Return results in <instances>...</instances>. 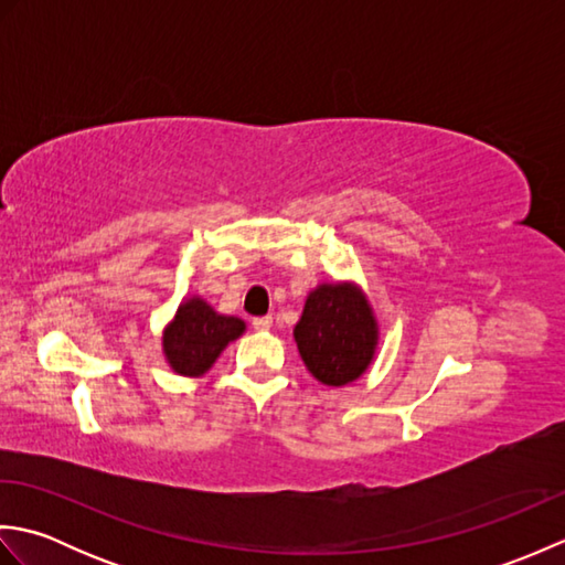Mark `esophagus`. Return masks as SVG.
<instances>
[{"label": "esophagus", "mask_w": 565, "mask_h": 565, "mask_svg": "<svg viewBox=\"0 0 565 565\" xmlns=\"http://www.w3.org/2000/svg\"><path fill=\"white\" fill-rule=\"evenodd\" d=\"M271 316H264V318H255V320H252V328H255V330H269L271 328Z\"/></svg>", "instance_id": "1"}]
</instances>
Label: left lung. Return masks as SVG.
Returning a JSON list of instances; mask_svg holds the SVG:
<instances>
[{"label": "left lung", "mask_w": 565, "mask_h": 565, "mask_svg": "<svg viewBox=\"0 0 565 565\" xmlns=\"http://www.w3.org/2000/svg\"><path fill=\"white\" fill-rule=\"evenodd\" d=\"M379 320L354 281L318 284L306 296L294 340L310 376L340 388L362 379L379 350Z\"/></svg>", "instance_id": "8db88e82"}]
</instances>
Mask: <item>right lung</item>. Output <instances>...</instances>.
<instances>
[{"mask_svg": "<svg viewBox=\"0 0 565 565\" xmlns=\"http://www.w3.org/2000/svg\"><path fill=\"white\" fill-rule=\"evenodd\" d=\"M245 330V320L218 313L206 298L186 296L162 330L164 362L179 376L199 379Z\"/></svg>", "mask_w": 565, "mask_h": 565, "instance_id": "right-lung-1", "label": "right lung"}]
</instances>
